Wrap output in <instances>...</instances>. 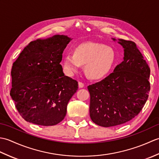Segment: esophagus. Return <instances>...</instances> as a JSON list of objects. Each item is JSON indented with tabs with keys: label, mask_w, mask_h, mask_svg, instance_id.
Segmentation results:
<instances>
[{
	"label": "esophagus",
	"mask_w": 159,
	"mask_h": 159,
	"mask_svg": "<svg viewBox=\"0 0 159 159\" xmlns=\"http://www.w3.org/2000/svg\"><path fill=\"white\" fill-rule=\"evenodd\" d=\"M84 86H85V85H84L83 83L80 82V81L79 82V88H83V87Z\"/></svg>",
	"instance_id": "esophagus-1"
}]
</instances>
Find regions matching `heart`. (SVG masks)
Wrapping results in <instances>:
<instances>
[{
	"mask_svg": "<svg viewBox=\"0 0 159 159\" xmlns=\"http://www.w3.org/2000/svg\"><path fill=\"white\" fill-rule=\"evenodd\" d=\"M116 59L114 50L102 43L85 42L76 46L74 54L64 57L63 67L66 72L72 74L85 65V72L91 79H98L109 72Z\"/></svg>",
	"mask_w": 159,
	"mask_h": 159,
	"instance_id": "obj_1",
	"label": "heart"
}]
</instances>
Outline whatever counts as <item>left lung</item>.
Returning a JSON list of instances; mask_svg holds the SVG:
<instances>
[{
    "instance_id": "1",
    "label": "left lung",
    "mask_w": 159,
    "mask_h": 159,
    "mask_svg": "<svg viewBox=\"0 0 159 159\" xmlns=\"http://www.w3.org/2000/svg\"><path fill=\"white\" fill-rule=\"evenodd\" d=\"M119 43L124 48L123 61L105 79L87 87L90 117L103 127L118 126L136 117L150 90V67L136 43L124 39Z\"/></svg>"
}]
</instances>
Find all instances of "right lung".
I'll use <instances>...</instances> for the list:
<instances>
[{
	"instance_id": "right-lung-1",
	"label": "right lung",
	"mask_w": 159,
	"mask_h": 159,
	"mask_svg": "<svg viewBox=\"0 0 159 159\" xmlns=\"http://www.w3.org/2000/svg\"><path fill=\"white\" fill-rule=\"evenodd\" d=\"M70 39L59 35L37 39L13 62L10 96L26 121L54 126L66 117L67 103L79 87L77 80L64 75L60 64Z\"/></svg>"
}]
</instances>
